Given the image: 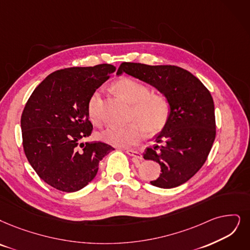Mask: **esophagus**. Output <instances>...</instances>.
Instances as JSON below:
<instances>
[{
    "label": "esophagus",
    "instance_id": "34e87169",
    "mask_svg": "<svg viewBox=\"0 0 250 250\" xmlns=\"http://www.w3.org/2000/svg\"><path fill=\"white\" fill-rule=\"evenodd\" d=\"M126 153H127L129 156H131L134 160H142V159H143V155H142L141 153H139V152L135 151V149L127 148V149H126Z\"/></svg>",
    "mask_w": 250,
    "mask_h": 250
}]
</instances>
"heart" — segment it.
<instances>
[{
    "label": "heart",
    "mask_w": 250,
    "mask_h": 250,
    "mask_svg": "<svg viewBox=\"0 0 250 250\" xmlns=\"http://www.w3.org/2000/svg\"><path fill=\"white\" fill-rule=\"evenodd\" d=\"M116 91L132 104L130 119L126 125H109L99 133V138L116 146H130L142 141L145 132L154 135L161 132L170 120L172 104L164 92H151L149 87L133 78H121L114 85ZM88 116L93 124L101 125L102 95L95 91L88 101Z\"/></svg>",
    "instance_id": "heart-1"
}]
</instances>
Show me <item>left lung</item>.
<instances>
[{"mask_svg": "<svg viewBox=\"0 0 250 250\" xmlns=\"http://www.w3.org/2000/svg\"><path fill=\"white\" fill-rule=\"evenodd\" d=\"M126 73L156 87L170 98L172 112L167 126L146 147L144 159L161 166V174L151 184L171 188L194 176L205 163L216 129L212 96L202 82L175 65L123 62L117 74Z\"/></svg>", "mask_w": 250, "mask_h": 250, "instance_id": "left-lung-1", "label": "left lung"}]
</instances>
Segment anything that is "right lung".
Instances as JSON below:
<instances>
[{
	"instance_id": "right-lung-1",
	"label": "right lung",
	"mask_w": 250,
	"mask_h": 250,
	"mask_svg": "<svg viewBox=\"0 0 250 250\" xmlns=\"http://www.w3.org/2000/svg\"><path fill=\"white\" fill-rule=\"evenodd\" d=\"M115 69L107 63L59 69L25 104L21 120L24 154L37 174L59 191L73 193L87 186L99 161L114 149L102 142H80L93 130L89 98Z\"/></svg>"
}]
</instances>
